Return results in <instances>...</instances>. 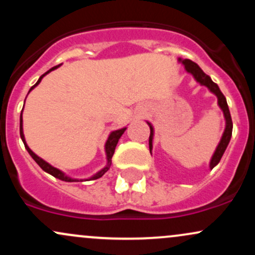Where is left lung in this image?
Instances as JSON below:
<instances>
[{
	"mask_svg": "<svg viewBox=\"0 0 255 255\" xmlns=\"http://www.w3.org/2000/svg\"><path fill=\"white\" fill-rule=\"evenodd\" d=\"M178 61H181V62L184 64V67H186V71L188 73H191V74L195 78V80H197L198 83H200L201 85H204V86H206L207 89L211 91L212 93H215V95L217 96L218 105L221 107V109L223 110L224 118H225V129H224L223 136H222L221 141H219L217 148H216L215 153H213L211 162H210V168L213 169L216 165L218 164L222 156H223L225 148H227V146L230 141L231 133H233V121H231L229 107H228L227 99H225L224 95L221 92V90H219L218 85L216 83H213V81L211 80V78H210L209 75L205 74V73L201 71V68L198 66L197 63H194L193 61L188 60V58H186V60H181V58H178ZM147 124H148V122H147ZM148 126H150V130H151L150 139H148V145H150V152H151V150H152V139H153V127H152L151 124H148Z\"/></svg>",
	"mask_w": 255,
	"mask_h": 255,
	"instance_id": "obj_1",
	"label": "left lung"
}]
</instances>
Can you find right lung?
Returning a JSON list of instances; mask_svg holds the SVG:
<instances>
[{"label":"right lung","mask_w":255,"mask_h":255,"mask_svg":"<svg viewBox=\"0 0 255 255\" xmlns=\"http://www.w3.org/2000/svg\"><path fill=\"white\" fill-rule=\"evenodd\" d=\"M57 67H60V64H58V66H55V67H52V68H51V69H49L48 72H46V73H44V74L42 75V77H40L39 79H38V81H37V83L34 84L33 86L31 87L30 91H31V90H33L34 87H36L37 85L40 83V80H42L43 77H45V75L48 74V73H50L51 71H54V69H56ZM30 91H28V92H30ZM125 130H126V128H122V129H118V130H114V131H111V134H110V135H109V137H108L107 142H105V152H107L108 165L105 166L104 169H102L101 171H98L97 174L95 175V176H93V177H91V178H92V180H96V178H99V177H102V176H103V175L105 174V172H107L108 170H109V168H110V165H111V158H113V154H114V152H115V147H116V145H118V142H119V139H120V137H121L122 134L125 133ZM20 136H21L22 141H24V145H25L26 150H27L28 153L31 154V157L33 158L34 160H36V163H37V164L39 165L40 168H42L44 171H45V172H48V174L52 175V176H54V177L58 178V180L66 181V182H74V181H77V180H74V178H71V177L66 176V175H64L62 171H61V170H58V169H56V168H54V166L49 164V163H46L45 160H43L42 158H39V157L37 156L36 153H33V152L31 151V148L28 147L27 144H26V141H25V136H24V131H22V111H21V115H20ZM78 181H79V180H78Z\"/></svg>","instance_id":"1"}]
</instances>
